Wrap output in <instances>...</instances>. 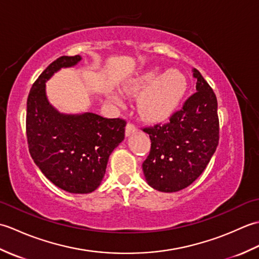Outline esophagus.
Returning <instances> with one entry per match:
<instances>
[{"mask_svg":"<svg viewBox=\"0 0 259 259\" xmlns=\"http://www.w3.org/2000/svg\"><path fill=\"white\" fill-rule=\"evenodd\" d=\"M136 131H137V126L134 123H131V122L126 123V126H125V136L126 137L130 136L131 134L136 133Z\"/></svg>","mask_w":259,"mask_h":259,"instance_id":"obj_1","label":"esophagus"}]
</instances>
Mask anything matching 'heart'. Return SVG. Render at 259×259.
Wrapping results in <instances>:
<instances>
[{"label": "heart", "instance_id": "1", "mask_svg": "<svg viewBox=\"0 0 259 259\" xmlns=\"http://www.w3.org/2000/svg\"><path fill=\"white\" fill-rule=\"evenodd\" d=\"M187 88L185 74L174 69L147 70L123 84L125 93L139 96V112L150 121H160L171 115L183 101ZM111 98L117 104H122V99L117 93H112Z\"/></svg>", "mask_w": 259, "mask_h": 259}]
</instances>
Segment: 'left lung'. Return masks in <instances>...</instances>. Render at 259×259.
Segmentation results:
<instances>
[{
  "mask_svg": "<svg viewBox=\"0 0 259 259\" xmlns=\"http://www.w3.org/2000/svg\"><path fill=\"white\" fill-rule=\"evenodd\" d=\"M196 93L166 124L144 131L151 148L142 163L148 185L162 192H176L199 177L216 151L219 140L217 98L200 72L192 69Z\"/></svg>",
  "mask_w": 259,
  "mask_h": 259,
  "instance_id": "8db88e82",
  "label": "left lung"
}]
</instances>
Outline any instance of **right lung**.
Segmentation results:
<instances>
[{
	"label": "right lung",
	"instance_id": "1",
	"mask_svg": "<svg viewBox=\"0 0 259 259\" xmlns=\"http://www.w3.org/2000/svg\"><path fill=\"white\" fill-rule=\"evenodd\" d=\"M81 59L64 56L52 62L33 83L26 102L30 155L52 184L71 194H89L100 186L110 155L124 139L126 123L93 112L62 113L49 102L46 82Z\"/></svg>",
	"mask_w": 259,
	"mask_h": 259
}]
</instances>
